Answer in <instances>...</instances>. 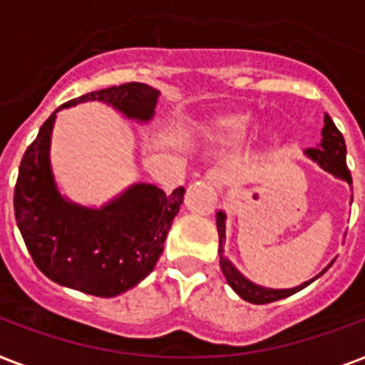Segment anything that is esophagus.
<instances>
[{
    "label": "esophagus",
    "instance_id": "esophagus-1",
    "mask_svg": "<svg viewBox=\"0 0 365 365\" xmlns=\"http://www.w3.org/2000/svg\"><path fill=\"white\" fill-rule=\"evenodd\" d=\"M205 182L208 183V185H212V187L223 189L225 187V183H227V172L223 170V168H220V166H214V168H210V170L205 174Z\"/></svg>",
    "mask_w": 365,
    "mask_h": 365
}]
</instances>
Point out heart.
Listing matches in <instances>:
<instances>
[{
  "mask_svg": "<svg viewBox=\"0 0 365 365\" xmlns=\"http://www.w3.org/2000/svg\"><path fill=\"white\" fill-rule=\"evenodd\" d=\"M252 128V123L244 117H235V119H229L222 125V132L229 138H244Z\"/></svg>",
  "mask_w": 365,
  "mask_h": 365,
  "instance_id": "1",
  "label": "heart"
}]
</instances>
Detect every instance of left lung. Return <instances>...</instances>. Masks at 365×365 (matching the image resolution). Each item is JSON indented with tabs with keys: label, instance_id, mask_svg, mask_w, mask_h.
Wrapping results in <instances>:
<instances>
[{
	"label": "left lung",
	"instance_id": "left-lung-1",
	"mask_svg": "<svg viewBox=\"0 0 365 365\" xmlns=\"http://www.w3.org/2000/svg\"><path fill=\"white\" fill-rule=\"evenodd\" d=\"M305 155L311 160H314L322 170L329 172L331 176L339 178L343 182H346L352 187V178L351 170L346 166V145L345 138L337 130V126L334 125L331 117L326 113L324 115V128H322V140L318 143L317 148L305 149ZM352 202V200H351ZM225 212L220 210L216 214V225H217V235H220V248H217V254H220V267H222L223 277L227 280V284L237 292V294L242 297L244 301L248 303H254V305H263V303H272V301L284 299L288 295L297 294L299 289L307 288L309 284L314 282L317 278H320L324 272L328 271L329 267L334 265V261H329L328 267L322 269V272H318L317 277L307 280V282L295 286V288H286V289H274V288H265V286H259V284L252 282L248 278L244 277L242 272L237 269V267L227 259L225 255Z\"/></svg>",
	"mask_w": 365,
	"mask_h": 365
}]
</instances>
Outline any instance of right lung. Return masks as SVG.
<instances>
[{"mask_svg": "<svg viewBox=\"0 0 365 365\" xmlns=\"http://www.w3.org/2000/svg\"><path fill=\"white\" fill-rule=\"evenodd\" d=\"M159 91L143 83L102 88L60 106L20 160L14 217L37 269L53 282L98 297H115L153 271L185 189L166 195L134 183L100 208L60 193L51 165V140L62 108L102 102L136 123L155 117Z\"/></svg>", "mask_w": 365, "mask_h": 365, "instance_id": "1", "label": "right lung"}]
</instances>
